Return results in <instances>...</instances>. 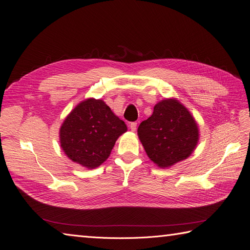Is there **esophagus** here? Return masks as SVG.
<instances>
[{
  "mask_svg": "<svg viewBox=\"0 0 250 250\" xmlns=\"http://www.w3.org/2000/svg\"><path fill=\"white\" fill-rule=\"evenodd\" d=\"M137 125H138V123H137V122H131V123L129 124L130 129H131L132 131H135V130H137Z\"/></svg>",
  "mask_w": 250,
  "mask_h": 250,
  "instance_id": "1",
  "label": "esophagus"
}]
</instances>
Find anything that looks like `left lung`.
Listing matches in <instances>:
<instances>
[{
    "instance_id": "8db88e82",
    "label": "left lung",
    "mask_w": 250,
    "mask_h": 250,
    "mask_svg": "<svg viewBox=\"0 0 250 250\" xmlns=\"http://www.w3.org/2000/svg\"><path fill=\"white\" fill-rule=\"evenodd\" d=\"M138 134L150 160L161 168L186 160L199 139L194 118L175 99L158 102L152 116L140 124Z\"/></svg>"
}]
</instances>
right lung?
<instances>
[{
  "mask_svg": "<svg viewBox=\"0 0 250 250\" xmlns=\"http://www.w3.org/2000/svg\"><path fill=\"white\" fill-rule=\"evenodd\" d=\"M127 131L102 100L79 103L60 128V144L67 157L83 167L94 169L107 160L117 139Z\"/></svg>",
  "mask_w": 250,
  "mask_h": 250,
  "instance_id": "right-lung-1",
  "label": "right lung"
}]
</instances>
